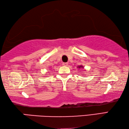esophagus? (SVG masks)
I'll use <instances>...</instances> for the list:
<instances>
[{"mask_svg": "<svg viewBox=\"0 0 129 129\" xmlns=\"http://www.w3.org/2000/svg\"><path fill=\"white\" fill-rule=\"evenodd\" d=\"M67 64H68V63H63V66H67Z\"/></svg>", "mask_w": 129, "mask_h": 129, "instance_id": "34e87169", "label": "esophagus"}]
</instances>
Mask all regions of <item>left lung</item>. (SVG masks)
I'll return each instance as SVG.
<instances>
[{
  "instance_id": "left-lung-1",
  "label": "left lung",
  "mask_w": 129,
  "mask_h": 129,
  "mask_svg": "<svg viewBox=\"0 0 129 129\" xmlns=\"http://www.w3.org/2000/svg\"><path fill=\"white\" fill-rule=\"evenodd\" d=\"M81 67H82L81 66H79V68H81Z\"/></svg>"
}]
</instances>
